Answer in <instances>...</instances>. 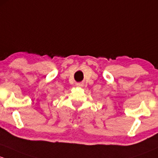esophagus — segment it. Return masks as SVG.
<instances>
[{"instance_id": "esophagus-1", "label": "esophagus", "mask_w": 158, "mask_h": 158, "mask_svg": "<svg viewBox=\"0 0 158 158\" xmlns=\"http://www.w3.org/2000/svg\"><path fill=\"white\" fill-rule=\"evenodd\" d=\"M76 86H77V87H83V84H76Z\"/></svg>"}]
</instances>
